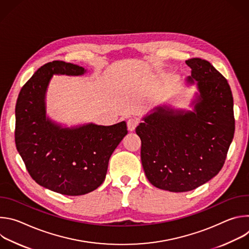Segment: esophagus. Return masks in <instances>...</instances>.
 Wrapping results in <instances>:
<instances>
[{"label":"esophagus","instance_id":"34e87169","mask_svg":"<svg viewBox=\"0 0 249 249\" xmlns=\"http://www.w3.org/2000/svg\"><path fill=\"white\" fill-rule=\"evenodd\" d=\"M139 124V119L138 118H130L128 121H127V127H128V130L129 131H134L135 128L138 126Z\"/></svg>","mask_w":249,"mask_h":249}]
</instances>
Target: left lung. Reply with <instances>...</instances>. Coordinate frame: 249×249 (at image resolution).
<instances>
[{
    "instance_id": "8db88e82",
    "label": "left lung",
    "mask_w": 249,
    "mask_h": 249,
    "mask_svg": "<svg viewBox=\"0 0 249 249\" xmlns=\"http://www.w3.org/2000/svg\"><path fill=\"white\" fill-rule=\"evenodd\" d=\"M194 110L159 106L136 128L148 180L170 192L191 191L222 169L234 134L233 98L226 78L206 60L192 58Z\"/></svg>"
}]
</instances>
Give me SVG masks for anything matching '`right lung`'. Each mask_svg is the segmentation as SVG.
<instances>
[{
	"label": "right lung",
	"instance_id": "obj_1",
	"mask_svg": "<svg viewBox=\"0 0 249 249\" xmlns=\"http://www.w3.org/2000/svg\"><path fill=\"white\" fill-rule=\"evenodd\" d=\"M87 70L63 61L40 67L21 88L16 105V146L32 179L54 192L79 196L105 179L109 159L127 135L126 122L63 128L46 117L45 95L53 75Z\"/></svg>",
	"mask_w": 249,
	"mask_h": 249
}]
</instances>
